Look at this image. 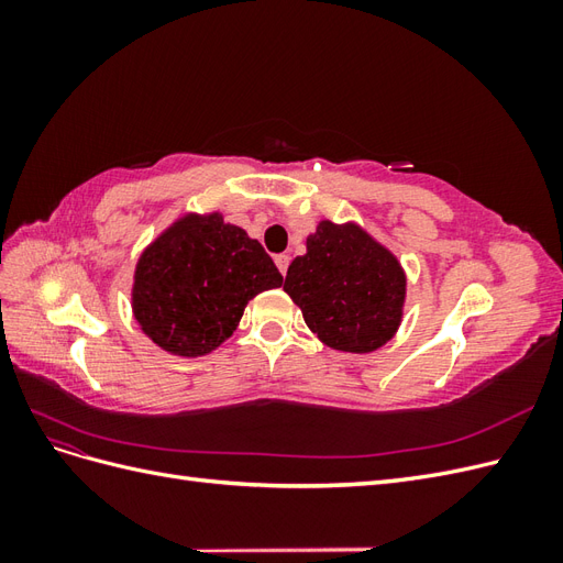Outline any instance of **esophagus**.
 Segmentation results:
<instances>
[{"label":"esophagus","mask_w":563,"mask_h":563,"mask_svg":"<svg viewBox=\"0 0 563 563\" xmlns=\"http://www.w3.org/2000/svg\"><path fill=\"white\" fill-rule=\"evenodd\" d=\"M275 263H277L282 275H286V269H288V263H291V258H288L286 253H279V255H275Z\"/></svg>","instance_id":"esophagus-1"}]
</instances>
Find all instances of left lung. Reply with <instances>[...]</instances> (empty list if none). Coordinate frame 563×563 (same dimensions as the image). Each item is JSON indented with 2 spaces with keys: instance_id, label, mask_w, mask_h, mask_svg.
I'll return each instance as SVG.
<instances>
[{
  "instance_id": "left-lung-1",
  "label": "left lung",
  "mask_w": 563,
  "mask_h": 563,
  "mask_svg": "<svg viewBox=\"0 0 563 563\" xmlns=\"http://www.w3.org/2000/svg\"><path fill=\"white\" fill-rule=\"evenodd\" d=\"M305 246L288 265L284 291L323 345L368 354L397 335L408 282L395 253L354 220L329 218Z\"/></svg>"
}]
</instances>
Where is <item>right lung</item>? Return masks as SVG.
Here are the masks:
<instances>
[{
    "label": "right lung",
    "instance_id": "obj_1",
    "mask_svg": "<svg viewBox=\"0 0 563 563\" xmlns=\"http://www.w3.org/2000/svg\"><path fill=\"white\" fill-rule=\"evenodd\" d=\"M279 286V269L258 240L220 211H190L143 249L131 310L152 343L192 360L223 345L249 300Z\"/></svg>",
    "mask_w": 563,
    "mask_h": 563
}]
</instances>
